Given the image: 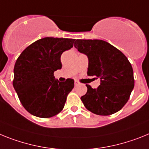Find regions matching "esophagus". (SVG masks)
<instances>
[{"label":"esophagus","mask_w":149,"mask_h":149,"mask_svg":"<svg viewBox=\"0 0 149 149\" xmlns=\"http://www.w3.org/2000/svg\"><path fill=\"white\" fill-rule=\"evenodd\" d=\"M74 85L75 86H77L78 85H79V82H78V81H76V80H75L74 81Z\"/></svg>","instance_id":"1"}]
</instances>
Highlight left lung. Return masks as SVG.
<instances>
[{"instance_id":"left-lung-1","label":"left lung","mask_w":149,"mask_h":149,"mask_svg":"<svg viewBox=\"0 0 149 149\" xmlns=\"http://www.w3.org/2000/svg\"><path fill=\"white\" fill-rule=\"evenodd\" d=\"M74 46L88 58V75L100 79L97 88L87 86L81 100L88 110L99 116L118 112L128 101L134 87V71L120 50L100 40H76Z\"/></svg>"}]
</instances>
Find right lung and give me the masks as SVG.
Masks as SVG:
<instances>
[{"label":"right lung","mask_w":149,"mask_h":149,"mask_svg":"<svg viewBox=\"0 0 149 149\" xmlns=\"http://www.w3.org/2000/svg\"><path fill=\"white\" fill-rule=\"evenodd\" d=\"M75 39L45 37L21 53L14 66V89L24 108L39 118H50L64 109L74 80L55 79L54 72L61 68V56L73 46Z\"/></svg>","instance_id":"add662e5"}]
</instances>
